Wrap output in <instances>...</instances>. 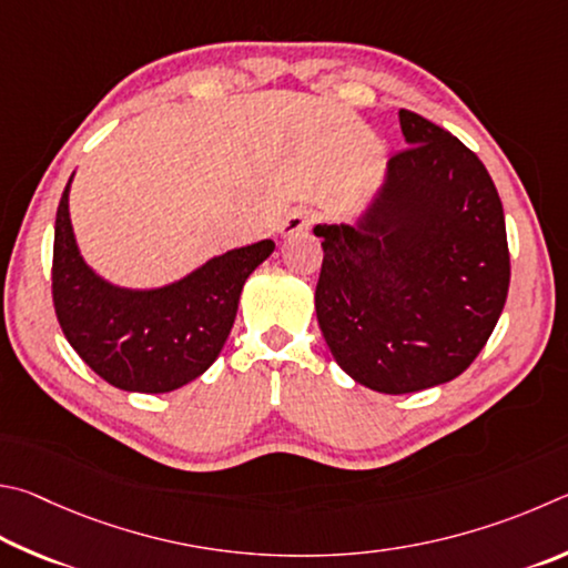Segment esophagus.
<instances>
[{
  "mask_svg": "<svg viewBox=\"0 0 568 568\" xmlns=\"http://www.w3.org/2000/svg\"><path fill=\"white\" fill-rule=\"evenodd\" d=\"M314 222H320V212H316V209H312V206H300L284 219L282 234L290 236V234H296V232H304V229H310Z\"/></svg>",
  "mask_w": 568,
  "mask_h": 568,
  "instance_id": "34e87169",
  "label": "esophagus"
}]
</instances>
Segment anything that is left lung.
<instances>
[{"instance_id": "1", "label": "left lung", "mask_w": 568, "mask_h": 568, "mask_svg": "<svg viewBox=\"0 0 568 568\" xmlns=\"http://www.w3.org/2000/svg\"><path fill=\"white\" fill-rule=\"evenodd\" d=\"M409 146L359 224H320L316 320L336 364L382 394H412L469 369L509 294L499 192L469 146L399 109Z\"/></svg>"}]
</instances>
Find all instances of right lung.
I'll return each instance as SVG.
<instances>
[{"mask_svg": "<svg viewBox=\"0 0 568 568\" xmlns=\"http://www.w3.org/2000/svg\"><path fill=\"white\" fill-rule=\"evenodd\" d=\"M69 184L72 176L57 206L52 256V300L67 342L116 389L164 394L196 379L222 352L242 286L274 242L232 248L162 290H119L79 256Z\"/></svg>", "mask_w": 568, "mask_h": 568, "instance_id": "right-lung-1", "label": "right lung"}]
</instances>
